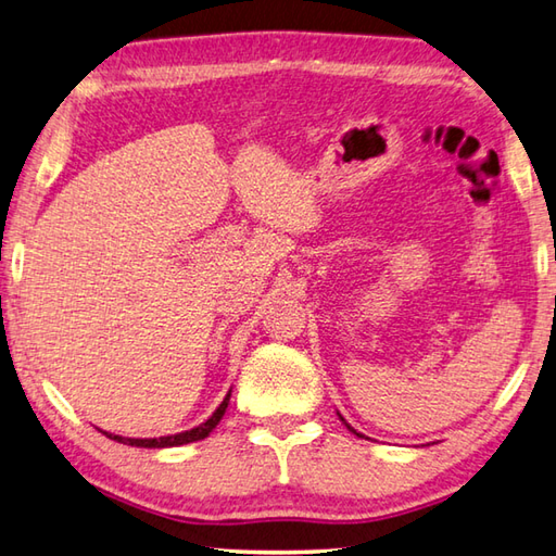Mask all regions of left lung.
<instances>
[{
    "label": "left lung",
    "mask_w": 556,
    "mask_h": 556,
    "mask_svg": "<svg viewBox=\"0 0 556 556\" xmlns=\"http://www.w3.org/2000/svg\"><path fill=\"white\" fill-rule=\"evenodd\" d=\"M341 421H343V418H341ZM345 426H349V424H345ZM349 431H353V428H351V426H349ZM353 433H355V431H353ZM355 435H361V433H355Z\"/></svg>",
    "instance_id": "left-lung-1"
}]
</instances>
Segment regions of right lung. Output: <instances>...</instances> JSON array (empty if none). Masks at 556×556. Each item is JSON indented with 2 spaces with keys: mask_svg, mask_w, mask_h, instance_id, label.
<instances>
[{
  "mask_svg": "<svg viewBox=\"0 0 556 556\" xmlns=\"http://www.w3.org/2000/svg\"><path fill=\"white\" fill-rule=\"evenodd\" d=\"M229 394H232V390L227 392L223 404L215 408V414L207 418L205 424L191 428V431H184V433H176V435H162V438H123V435H113V433H106V431H103V433H106L111 441H118L123 445H132V447H176V445L203 441V438L213 433V428L219 424V418L225 416V408L229 404Z\"/></svg>",
  "mask_w": 556,
  "mask_h": 556,
  "instance_id": "right-lung-1",
  "label": "right lung"
}]
</instances>
